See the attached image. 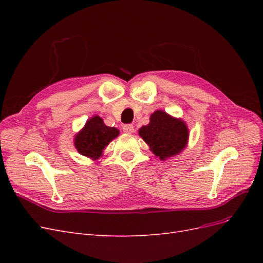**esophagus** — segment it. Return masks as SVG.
Wrapping results in <instances>:
<instances>
[{"instance_id": "1", "label": "esophagus", "mask_w": 263, "mask_h": 263, "mask_svg": "<svg viewBox=\"0 0 263 263\" xmlns=\"http://www.w3.org/2000/svg\"><path fill=\"white\" fill-rule=\"evenodd\" d=\"M123 130L127 134H132L134 133V126L132 124H126L123 126Z\"/></svg>"}]
</instances>
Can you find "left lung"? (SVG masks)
Here are the masks:
<instances>
[{
    "instance_id": "obj_1",
    "label": "left lung",
    "mask_w": 263,
    "mask_h": 263,
    "mask_svg": "<svg viewBox=\"0 0 263 263\" xmlns=\"http://www.w3.org/2000/svg\"><path fill=\"white\" fill-rule=\"evenodd\" d=\"M139 135L149 145L150 150L164 160L184 149L189 130L181 119L173 118L162 110H156L150 116V123L139 129Z\"/></svg>"
}]
</instances>
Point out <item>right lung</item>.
Instances as JSON below:
<instances>
[{
    "instance_id": "right-lung-1",
    "label": "right lung",
    "mask_w": 263,
    "mask_h": 263,
    "mask_svg": "<svg viewBox=\"0 0 263 263\" xmlns=\"http://www.w3.org/2000/svg\"><path fill=\"white\" fill-rule=\"evenodd\" d=\"M119 132L115 127L106 126L101 117L94 116L77 135L74 145L82 156L98 159L109 141L116 138Z\"/></svg>"
}]
</instances>
